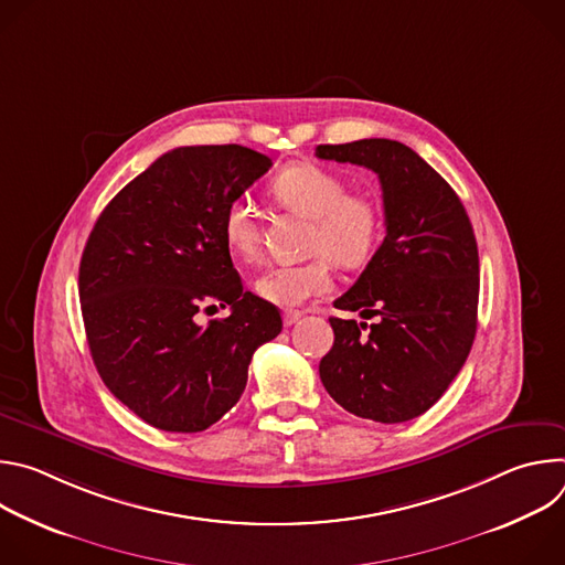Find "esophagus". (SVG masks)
Returning a JSON list of instances; mask_svg holds the SVG:
<instances>
[{
	"label": "esophagus",
	"instance_id": "esophagus-1",
	"mask_svg": "<svg viewBox=\"0 0 565 565\" xmlns=\"http://www.w3.org/2000/svg\"><path fill=\"white\" fill-rule=\"evenodd\" d=\"M301 310H284V324L286 327H292V324H297V321L301 319Z\"/></svg>",
	"mask_w": 565,
	"mask_h": 565
}]
</instances>
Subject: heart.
Listing matches in <instances>:
<instances>
[{
    "label": "heart",
    "mask_w": 565,
    "mask_h": 565,
    "mask_svg": "<svg viewBox=\"0 0 565 565\" xmlns=\"http://www.w3.org/2000/svg\"><path fill=\"white\" fill-rule=\"evenodd\" d=\"M273 199L312 221L308 250L321 253L306 264H277L264 270L255 290L275 306H299L327 292L333 284V262L344 268L364 266L382 236L380 203L360 192H349V183L315 163H292L270 181ZM221 234L232 255L255 259L262 246V230L255 210L244 199L227 203L221 218Z\"/></svg>",
    "instance_id": "heart-1"
}]
</instances>
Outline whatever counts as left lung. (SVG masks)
I'll list each match as a JSON object with an SVG mask.
<instances>
[{"mask_svg": "<svg viewBox=\"0 0 565 565\" xmlns=\"http://www.w3.org/2000/svg\"><path fill=\"white\" fill-rule=\"evenodd\" d=\"M317 158L369 168L382 185L386 236L331 317L333 349L319 377L349 414L393 425L434 407L476 335L478 248L451 185L407 145L364 138L317 145Z\"/></svg>", "mask_w": 565, "mask_h": 565, "instance_id": "8db88e82", "label": "left lung"}]
</instances>
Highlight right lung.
I'll return each instance as SVG.
<instances>
[{"mask_svg":"<svg viewBox=\"0 0 565 565\" xmlns=\"http://www.w3.org/2000/svg\"><path fill=\"white\" fill-rule=\"evenodd\" d=\"M270 166L241 145L172 149L109 201L87 238L77 288L94 364L156 429L221 420L253 353L281 333L277 306L244 290L221 234L227 203ZM218 305L231 315L201 326Z\"/></svg>","mask_w":565,"mask_h":565,"instance_id":"1","label":"right lung"}]
</instances>
